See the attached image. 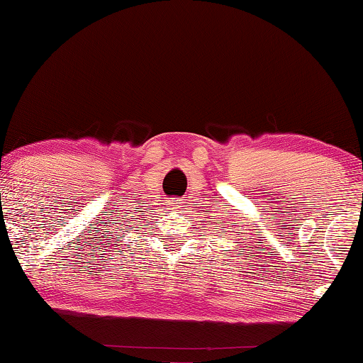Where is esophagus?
<instances>
[{"mask_svg":"<svg viewBox=\"0 0 363 363\" xmlns=\"http://www.w3.org/2000/svg\"><path fill=\"white\" fill-rule=\"evenodd\" d=\"M172 205H173V206H178V205H180V203H178V200H173Z\"/></svg>","mask_w":363,"mask_h":363,"instance_id":"esophagus-1","label":"esophagus"}]
</instances>
